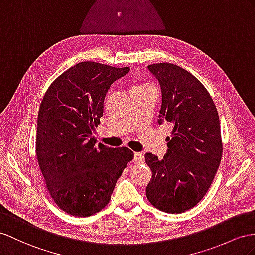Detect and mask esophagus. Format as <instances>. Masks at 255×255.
Wrapping results in <instances>:
<instances>
[{"mask_svg": "<svg viewBox=\"0 0 255 255\" xmlns=\"http://www.w3.org/2000/svg\"><path fill=\"white\" fill-rule=\"evenodd\" d=\"M143 160H144V157H143V154L142 153H139V152L134 153L133 161L135 162V164H141V162H143Z\"/></svg>", "mask_w": 255, "mask_h": 255, "instance_id": "esophagus-1", "label": "esophagus"}]
</instances>
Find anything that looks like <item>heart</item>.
<instances>
[{"mask_svg":"<svg viewBox=\"0 0 255 255\" xmlns=\"http://www.w3.org/2000/svg\"><path fill=\"white\" fill-rule=\"evenodd\" d=\"M142 87H148V85H138V86H134L133 88H142Z\"/></svg>","mask_w":255,"mask_h":255,"instance_id":"1","label":"heart"}]
</instances>
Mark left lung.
<instances>
[{"label":"left lung","instance_id":"obj_1","mask_svg":"<svg viewBox=\"0 0 255 255\" xmlns=\"http://www.w3.org/2000/svg\"><path fill=\"white\" fill-rule=\"evenodd\" d=\"M161 89L158 124L172 126L167 153L159 159L144 155L152 170L146 186L151 204L167 213H182L195 207L210 187L222 157L217 108L197 78L172 63L147 67Z\"/></svg>","mask_w":255,"mask_h":255}]
</instances>
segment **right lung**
I'll use <instances>...</instances> for the list:
<instances>
[{"mask_svg": "<svg viewBox=\"0 0 255 255\" xmlns=\"http://www.w3.org/2000/svg\"><path fill=\"white\" fill-rule=\"evenodd\" d=\"M129 68L85 61L62 73L37 115L36 157L51 198L64 212L89 217L106 207L133 152L96 146L94 133L111 85Z\"/></svg>", "mask_w": 255, "mask_h": 255, "instance_id": "obj_1", "label": "right lung"}]
</instances>
